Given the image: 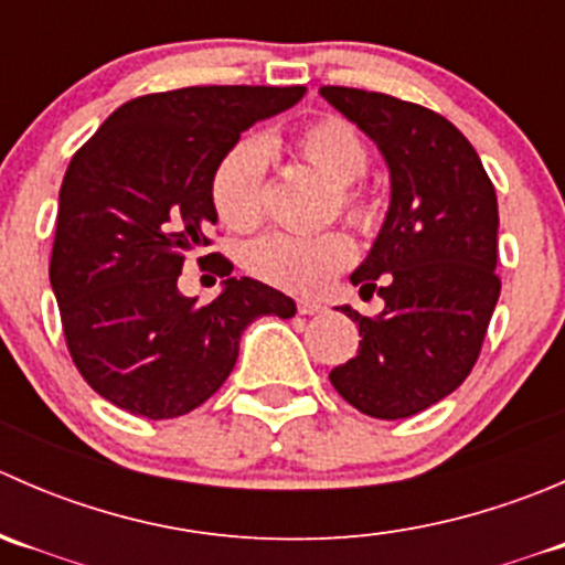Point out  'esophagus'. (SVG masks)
<instances>
[{"label":"esophagus","mask_w":565,"mask_h":565,"mask_svg":"<svg viewBox=\"0 0 565 565\" xmlns=\"http://www.w3.org/2000/svg\"><path fill=\"white\" fill-rule=\"evenodd\" d=\"M319 311H322V306L315 303V300H298V315L311 317V315H319Z\"/></svg>","instance_id":"1"}]
</instances>
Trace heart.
<instances>
[{"label":"heart","instance_id":"obj_1","mask_svg":"<svg viewBox=\"0 0 565 565\" xmlns=\"http://www.w3.org/2000/svg\"><path fill=\"white\" fill-rule=\"evenodd\" d=\"M292 150L319 177L335 188L339 210L350 221L366 224L369 204L352 182L369 169V147L350 122L324 117L303 125L292 136ZM213 204L230 230L250 232L265 213V147L246 139L232 147L213 174ZM352 241L341 232H322L315 237L267 235L246 250V267L259 281L287 292H319L330 276L352 262Z\"/></svg>","mask_w":565,"mask_h":565}]
</instances>
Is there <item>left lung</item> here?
<instances>
[{
    "label": "left lung",
    "instance_id": "obj_1",
    "mask_svg": "<svg viewBox=\"0 0 565 565\" xmlns=\"http://www.w3.org/2000/svg\"><path fill=\"white\" fill-rule=\"evenodd\" d=\"M319 95L377 145L391 177L388 213L350 276L363 298L377 289L385 309L363 317L339 306L363 341L330 383L372 418H409L457 391L478 361L500 298L498 196L440 114L366 89Z\"/></svg>",
    "mask_w": 565,
    "mask_h": 565
}]
</instances>
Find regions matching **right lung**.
Here are the masks:
<instances>
[{
	"label": "right lung",
	"mask_w": 565,
	"mask_h": 565,
	"mask_svg": "<svg viewBox=\"0 0 565 565\" xmlns=\"http://www.w3.org/2000/svg\"><path fill=\"white\" fill-rule=\"evenodd\" d=\"M303 95L306 87L145 95L119 106L73 156L49 278L73 363L106 402L150 420L191 413L230 377L254 319L295 317L292 298L230 276L224 256L213 303L182 298L177 276L185 256L210 246L218 221L210 185L226 152Z\"/></svg>",
	"instance_id": "1"
}]
</instances>
